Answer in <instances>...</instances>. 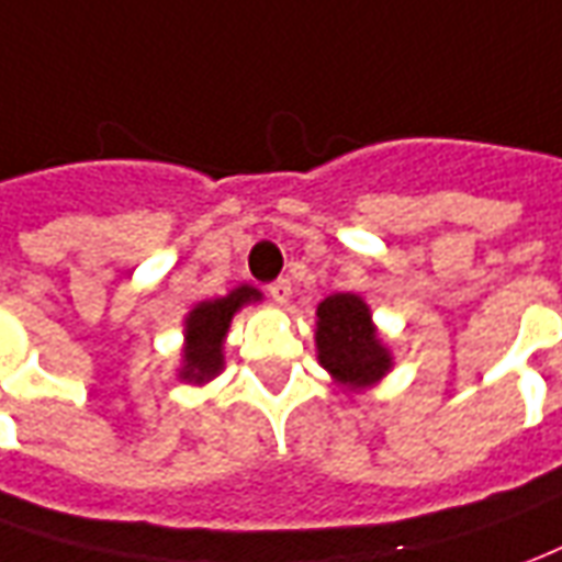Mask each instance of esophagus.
<instances>
[{"label":"esophagus","mask_w":562,"mask_h":562,"mask_svg":"<svg viewBox=\"0 0 562 562\" xmlns=\"http://www.w3.org/2000/svg\"><path fill=\"white\" fill-rule=\"evenodd\" d=\"M268 294L277 301V304H289V297H292V282L289 280H277L268 285Z\"/></svg>","instance_id":"34e87169"}]
</instances>
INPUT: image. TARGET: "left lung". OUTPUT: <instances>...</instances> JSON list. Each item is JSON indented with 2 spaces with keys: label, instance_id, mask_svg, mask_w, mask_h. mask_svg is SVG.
Wrapping results in <instances>:
<instances>
[{
  "label": "left lung",
  "instance_id": "8db88e82",
  "mask_svg": "<svg viewBox=\"0 0 562 562\" xmlns=\"http://www.w3.org/2000/svg\"><path fill=\"white\" fill-rule=\"evenodd\" d=\"M319 364L344 390H368L392 368L390 349L376 337L371 310L359 294H328L316 307Z\"/></svg>",
  "mask_w": 562,
  "mask_h": 562
}]
</instances>
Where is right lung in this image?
Segmentation results:
<instances>
[{"label":"right lung","mask_w":562,"mask_h":562,"mask_svg":"<svg viewBox=\"0 0 562 562\" xmlns=\"http://www.w3.org/2000/svg\"><path fill=\"white\" fill-rule=\"evenodd\" d=\"M252 301H261V292L252 285H240L225 297H213V301H200L198 307L186 316V347H182V368H179V380L188 383H206L215 374H222L225 368V344L227 328L234 313Z\"/></svg>","instance_id":"obj_1"}]
</instances>
